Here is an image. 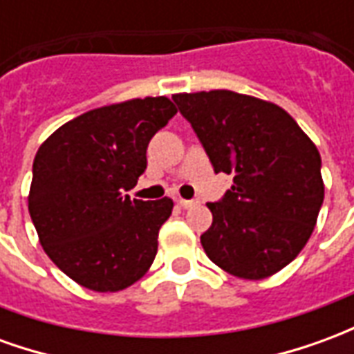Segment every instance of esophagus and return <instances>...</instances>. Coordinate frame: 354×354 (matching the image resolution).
I'll return each instance as SVG.
<instances>
[{
	"instance_id": "34e87169",
	"label": "esophagus",
	"mask_w": 354,
	"mask_h": 354,
	"mask_svg": "<svg viewBox=\"0 0 354 354\" xmlns=\"http://www.w3.org/2000/svg\"><path fill=\"white\" fill-rule=\"evenodd\" d=\"M178 205L182 208H193L197 203L195 201H189V199H178Z\"/></svg>"
}]
</instances>
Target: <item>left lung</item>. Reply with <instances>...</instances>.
Returning a JSON list of instances; mask_svg holds the SVG:
<instances>
[{"mask_svg": "<svg viewBox=\"0 0 354 354\" xmlns=\"http://www.w3.org/2000/svg\"><path fill=\"white\" fill-rule=\"evenodd\" d=\"M192 123L214 172L233 174L201 245L239 279L271 277L301 252L324 201L320 153L273 102L233 91L172 96Z\"/></svg>", "mask_w": 354, "mask_h": 354, "instance_id": "left-lung-1", "label": "left lung"}]
</instances>
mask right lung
<instances>
[{
  "label": "right lung",
  "instance_id": "right-lung-1",
  "mask_svg": "<svg viewBox=\"0 0 354 354\" xmlns=\"http://www.w3.org/2000/svg\"><path fill=\"white\" fill-rule=\"evenodd\" d=\"M176 115L167 96L91 109L62 124L34 159L28 210L43 250L72 281L119 292L142 279L174 203L132 199L153 134Z\"/></svg>",
  "mask_w": 354,
  "mask_h": 354
}]
</instances>
